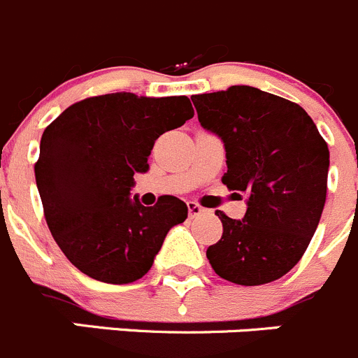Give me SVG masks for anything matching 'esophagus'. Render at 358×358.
<instances>
[{"label":"esophagus","mask_w":358,"mask_h":358,"mask_svg":"<svg viewBox=\"0 0 358 358\" xmlns=\"http://www.w3.org/2000/svg\"><path fill=\"white\" fill-rule=\"evenodd\" d=\"M206 209L202 208V206H199L196 204V202H188V215L192 216H199V215H202V213H204Z\"/></svg>","instance_id":"1"}]
</instances>
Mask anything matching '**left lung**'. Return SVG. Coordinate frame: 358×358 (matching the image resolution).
Listing matches in <instances>:
<instances>
[{"mask_svg": "<svg viewBox=\"0 0 358 358\" xmlns=\"http://www.w3.org/2000/svg\"><path fill=\"white\" fill-rule=\"evenodd\" d=\"M199 122L225 145L229 189L247 193L243 220L216 211L224 234L206 252L216 275L239 286L284 277L301 259L327 201L329 145L307 111L236 85L192 97Z\"/></svg>", "mask_w": 358, "mask_h": 358, "instance_id": "8db88e82", "label": "left lung"}]
</instances>
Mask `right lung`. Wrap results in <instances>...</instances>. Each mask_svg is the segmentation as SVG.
I'll list each match as a JSON object with an SVG mask.
<instances>
[{"instance_id": "obj_1", "label": "right lung", "mask_w": 358, "mask_h": 358, "mask_svg": "<svg viewBox=\"0 0 358 358\" xmlns=\"http://www.w3.org/2000/svg\"><path fill=\"white\" fill-rule=\"evenodd\" d=\"M192 117L186 96L117 92L74 103L45 127L35 181L49 231L78 270L106 284H129L150 270L188 206L163 195L145 208L131 199L134 173L149 170L159 134Z\"/></svg>"}]
</instances>
